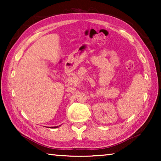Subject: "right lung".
<instances>
[{"instance_id":"1","label":"right lung","mask_w":161,"mask_h":161,"mask_svg":"<svg viewBox=\"0 0 161 161\" xmlns=\"http://www.w3.org/2000/svg\"><path fill=\"white\" fill-rule=\"evenodd\" d=\"M58 126H54V127H52V128H58Z\"/></svg>"}]
</instances>
